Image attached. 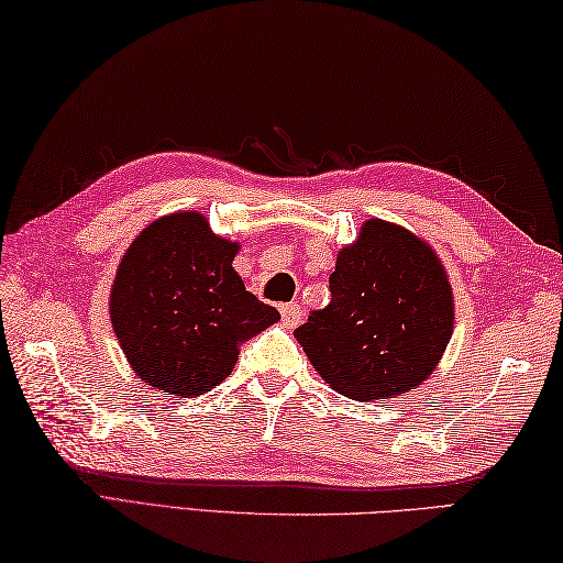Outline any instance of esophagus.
<instances>
[{
    "instance_id": "34e87169",
    "label": "esophagus",
    "mask_w": 563,
    "mask_h": 563,
    "mask_svg": "<svg viewBox=\"0 0 563 563\" xmlns=\"http://www.w3.org/2000/svg\"><path fill=\"white\" fill-rule=\"evenodd\" d=\"M280 317H283V324L285 327H295L300 324L302 320V310L298 302H288V305H280Z\"/></svg>"
}]
</instances>
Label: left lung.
<instances>
[{
    "mask_svg": "<svg viewBox=\"0 0 563 563\" xmlns=\"http://www.w3.org/2000/svg\"><path fill=\"white\" fill-rule=\"evenodd\" d=\"M332 300L295 330L334 391L394 398L426 382L453 334V292L435 253L401 227L372 219L336 255Z\"/></svg>",
    "mask_w": 563,
    "mask_h": 563,
    "instance_id": "8db88e82",
    "label": "left lung"
}]
</instances>
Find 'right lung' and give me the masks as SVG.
Instances as JSON below:
<instances>
[{
  "label": "right lung",
  "instance_id": "1",
  "mask_svg": "<svg viewBox=\"0 0 563 563\" xmlns=\"http://www.w3.org/2000/svg\"><path fill=\"white\" fill-rule=\"evenodd\" d=\"M239 243L201 213L152 223L122 255L110 320L142 382L177 398L211 391L233 372L239 342L280 320L233 271Z\"/></svg>",
  "mask_w": 563,
  "mask_h": 563
}]
</instances>
